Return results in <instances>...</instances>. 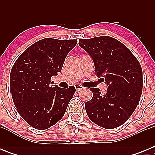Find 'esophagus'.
I'll list each match as a JSON object with an SVG mask.
<instances>
[{"mask_svg": "<svg viewBox=\"0 0 155 155\" xmlns=\"http://www.w3.org/2000/svg\"><path fill=\"white\" fill-rule=\"evenodd\" d=\"M74 87H75V89H76L77 91H81V90H82V89H83V88H84V87H83V86L80 85V84H75Z\"/></svg>", "mask_w": 155, "mask_h": 155, "instance_id": "obj_1", "label": "esophagus"}]
</instances>
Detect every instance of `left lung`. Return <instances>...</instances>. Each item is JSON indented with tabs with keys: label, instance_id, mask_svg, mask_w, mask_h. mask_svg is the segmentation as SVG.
<instances>
[{
	"label": "left lung",
	"instance_id": "8db88e82",
	"mask_svg": "<svg viewBox=\"0 0 155 155\" xmlns=\"http://www.w3.org/2000/svg\"><path fill=\"white\" fill-rule=\"evenodd\" d=\"M79 46L92 59L94 72L108 85L104 93L91 88L93 97L85 102L90 120L105 129L120 127L136 109L143 88V73L128 48L109 36L80 39Z\"/></svg>",
	"mask_w": 155,
	"mask_h": 155
}]
</instances>
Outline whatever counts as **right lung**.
Listing matches in <instances>:
<instances>
[{"mask_svg": "<svg viewBox=\"0 0 155 155\" xmlns=\"http://www.w3.org/2000/svg\"><path fill=\"white\" fill-rule=\"evenodd\" d=\"M77 39L46 38L19 56L10 74L12 99L20 116L34 128L46 130L62 119L75 87L51 85Z\"/></svg>", "mask_w": 155, "mask_h": 155, "instance_id": "obj_1", "label": "right lung"}]
</instances>
